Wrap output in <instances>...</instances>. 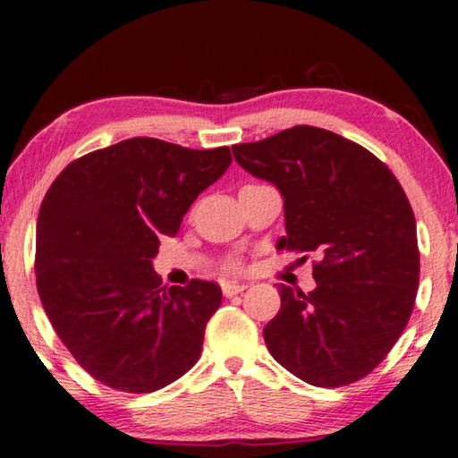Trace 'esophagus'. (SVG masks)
Masks as SVG:
<instances>
[{
    "instance_id": "34e87169",
    "label": "esophagus",
    "mask_w": 458,
    "mask_h": 458,
    "mask_svg": "<svg viewBox=\"0 0 458 458\" xmlns=\"http://www.w3.org/2000/svg\"><path fill=\"white\" fill-rule=\"evenodd\" d=\"M221 288H223V294L231 298V296L242 294V292L247 288V284H243V282H223Z\"/></svg>"
}]
</instances>
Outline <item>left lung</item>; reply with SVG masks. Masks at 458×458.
Instances as JSON below:
<instances>
[{"label":"left lung","mask_w":458,"mask_h":458,"mask_svg":"<svg viewBox=\"0 0 458 458\" xmlns=\"http://www.w3.org/2000/svg\"><path fill=\"white\" fill-rule=\"evenodd\" d=\"M233 156L282 192L280 250L318 258L309 294L280 284V312L264 328L269 353L310 386L369 376L400 339L418 294L416 219L398 178L369 149L312 125L235 144Z\"/></svg>","instance_id":"left-lung-1"}]
</instances>
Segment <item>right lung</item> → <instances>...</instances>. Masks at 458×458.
<instances>
[{
  "label": "right lung",
  "instance_id": "right-lung-1",
  "mask_svg": "<svg viewBox=\"0 0 458 458\" xmlns=\"http://www.w3.org/2000/svg\"><path fill=\"white\" fill-rule=\"evenodd\" d=\"M229 164L227 146L131 138L72 160L50 184L36 225V286L58 339L101 384L149 394L199 361L221 288L162 286L152 258Z\"/></svg>",
  "mask_w": 458,
  "mask_h": 458
}]
</instances>
